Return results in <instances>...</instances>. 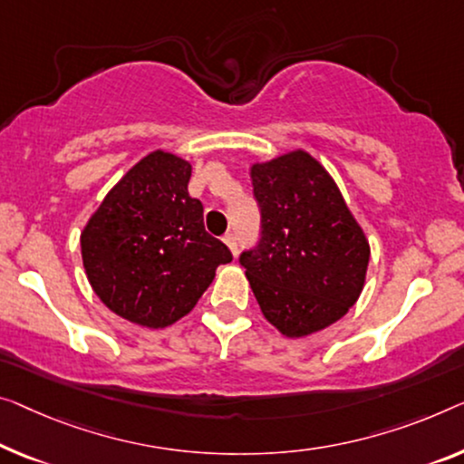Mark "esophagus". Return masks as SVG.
Returning <instances> with one entry per match:
<instances>
[{"instance_id":"1","label":"esophagus","mask_w":464,"mask_h":464,"mask_svg":"<svg viewBox=\"0 0 464 464\" xmlns=\"http://www.w3.org/2000/svg\"><path fill=\"white\" fill-rule=\"evenodd\" d=\"M223 241H225V246L229 247V250H231V254H233V256L237 254V237H235L233 233H227L225 237H223Z\"/></svg>"}]
</instances>
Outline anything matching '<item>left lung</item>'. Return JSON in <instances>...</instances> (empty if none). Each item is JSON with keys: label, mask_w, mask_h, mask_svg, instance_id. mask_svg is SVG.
Segmentation results:
<instances>
[{"label": "left lung", "mask_w": 464, "mask_h": 464, "mask_svg": "<svg viewBox=\"0 0 464 464\" xmlns=\"http://www.w3.org/2000/svg\"><path fill=\"white\" fill-rule=\"evenodd\" d=\"M262 239L241 265L265 319L306 337L348 314L361 298L371 246L335 179L306 150L250 166Z\"/></svg>", "instance_id": "1"}]
</instances>
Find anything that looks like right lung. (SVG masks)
Returning <instances> with one entry per match:
<instances>
[{
    "instance_id": "1",
    "label": "right lung",
    "mask_w": 464,
    "mask_h": 464,
    "mask_svg": "<svg viewBox=\"0 0 464 464\" xmlns=\"http://www.w3.org/2000/svg\"><path fill=\"white\" fill-rule=\"evenodd\" d=\"M191 162L154 150L121 177L81 231L89 285L121 319L164 329L189 314L218 265L223 241L206 233L202 202L189 196Z\"/></svg>"
}]
</instances>
